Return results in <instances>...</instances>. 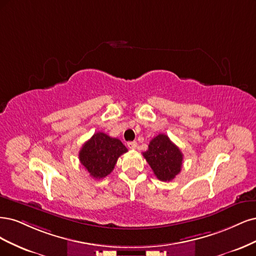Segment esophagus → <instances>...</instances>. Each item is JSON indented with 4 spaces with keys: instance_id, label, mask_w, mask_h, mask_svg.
<instances>
[{
    "instance_id": "1",
    "label": "esophagus",
    "mask_w": 256,
    "mask_h": 256,
    "mask_svg": "<svg viewBox=\"0 0 256 256\" xmlns=\"http://www.w3.org/2000/svg\"><path fill=\"white\" fill-rule=\"evenodd\" d=\"M128 146L130 148V149L134 150V149H136V148H137V142H128Z\"/></svg>"
}]
</instances>
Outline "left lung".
<instances>
[{
	"label": "left lung",
	"mask_w": 256,
	"mask_h": 256,
	"mask_svg": "<svg viewBox=\"0 0 256 256\" xmlns=\"http://www.w3.org/2000/svg\"><path fill=\"white\" fill-rule=\"evenodd\" d=\"M142 155L150 164L155 176L162 182L172 180L182 168L183 153L164 134L154 137Z\"/></svg>",
	"instance_id": "1"
}]
</instances>
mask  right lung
Wrapping results in <instances>:
<instances>
[{"mask_svg":"<svg viewBox=\"0 0 256 256\" xmlns=\"http://www.w3.org/2000/svg\"><path fill=\"white\" fill-rule=\"evenodd\" d=\"M126 152L128 149L119 139L98 132L82 146L78 158L90 176L103 178L114 170L118 158Z\"/></svg>","mask_w":256,"mask_h":256,"instance_id":"right-lung-1","label":"right lung"}]
</instances>
